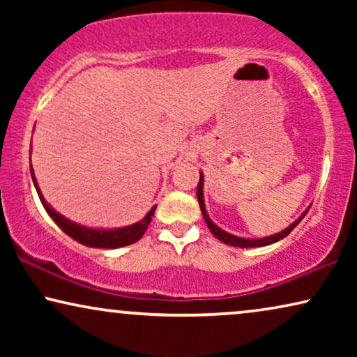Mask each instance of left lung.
<instances>
[{
  "label": "left lung",
  "mask_w": 357,
  "mask_h": 357,
  "mask_svg": "<svg viewBox=\"0 0 357 357\" xmlns=\"http://www.w3.org/2000/svg\"><path fill=\"white\" fill-rule=\"evenodd\" d=\"M203 185H204V175L203 172H199V183H198V188H197V197H198V203H199V208H202V214L204 218V221H206L209 231L213 232V236L219 238V241L227 243V245H232V247H242V248H248V247H265V245H270V243H275L278 241H281V238H284L286 236H289V232L294 229L297 224L301 222V219L305 216L307 213V208L304 213L301 214L299 218L296 219L294 222L289 224L286 229H282L281 232H276L273 234V236H268V237H255V238H250V237H238V236H234V234H229L226 231H222L221 227L216 226L211 221V218H209V214L206 211V204H204V195H203Z\"/></svg>",
  "instance_id": "left-lung-1"
}]
</instances>
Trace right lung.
<instances>
[{
	"label": "right lung",
	"mask_w": 357,
	"mask_h": 357,
	"mask_svg": "<svg viewBox=\"0 0 357 357\" xmlns=\"http://www.w3.org/2000/svg\"><path fill=\"white\" fill-rule=\"evenodd\" d=\"M31 175H32V182L33 187L37 190L38 198L45 208V211L48 213L53 221L56 222V226L61 229L63 232L68 234L71 238H75L76 242L82 243L86 247H92V248H120L125 245H131V243L138 242L143 234L146 232V229L153 221L154 211L158 206H153L148 211V214L141 219V221L131 224V226H123V227H112V229H104V227H89V226H82L79 222L71 221L56 211V209L52 208V204L43 198V195L40 192V187H38L37 180H36V174H33V169L31 165Z\"/></svg>",
	"instance_id": "1"
}]
</instances>
